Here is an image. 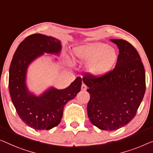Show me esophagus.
Returning <instances> with one entry per match:
<instances>
[{
	"label": "esophagus",
	"instance_id": "34e87169",
	"mask_svg": "<svg viewBox=\"0 0 153 153\" xmlns=\"http://www.w3.org/2000/svg\"><path fill=\"white\" fill-rule=\"evenodd\" d=\"M81 88H82V90L85 91V90L87 89V86H86L85 84L83 83L82 84V87H81Z\"/></svg>",
	"mask_w": 153,
	"mask_h": 153
}]
</instances>
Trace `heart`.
Here are the masks:
<instances>
[{"mask_svg": "<svg viewBox=\"0 0 153 153\" xmlns=\"http://www.w3.org/2000/svg\"><path fill=\"white\" fill-rule=\"evenodd\" d=\"M74 53L78 60L88 62V72L95 77L108 74L117 60L115 50L102 42L90 43L76 49Z\"/></svg>", "mask_w": 153, "mask_h": 153, "instance_id": "1", "label": "heart"}]
</instances>
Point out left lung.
I'll return each instance as SVG.
<instances>
[{
	"label": "left lung",
	"instance_id": "8db88e82",
	"mask_svg": "<svg viewBox=\"0 0 153 153\" xmlns=\"http://www.w3.org/2000/svg\"><path fill=\"white\" fill-rule=\"evenodd\" d=\"M111 40L119 48L115 68L103 76L86 74L82 77L90 94L88 117L94 126L105 131L128 124L146 91L145 70L137 51L126 40Z\"/></svg>",
	"mask_w": 153,
	"mask_h": 153
}]
</instances>
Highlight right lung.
Returning a JSON list of instances; mask_svg holds the SVG:
<instances>
[{"label":"right lung","mask_w":153,"mask_h":153,"mask_svg":"<svg viewBox=\"0 0 153 153\" xmlns=\"http://www.w3.org/2000/svg\"><path fill=\"white\" fill-rule=\"evenodd\" d=\"M60 41L42 34L30 35L18 45L10 67L9 89L16 112L22 122L36 130H49L60 124L64 106L79 92L82 78L77 77L65 89L51 88L36 97L29 92L25 79L29 64L45 53L58 54Z\"/></svg>","instance_id":"1"}]
</instances>
